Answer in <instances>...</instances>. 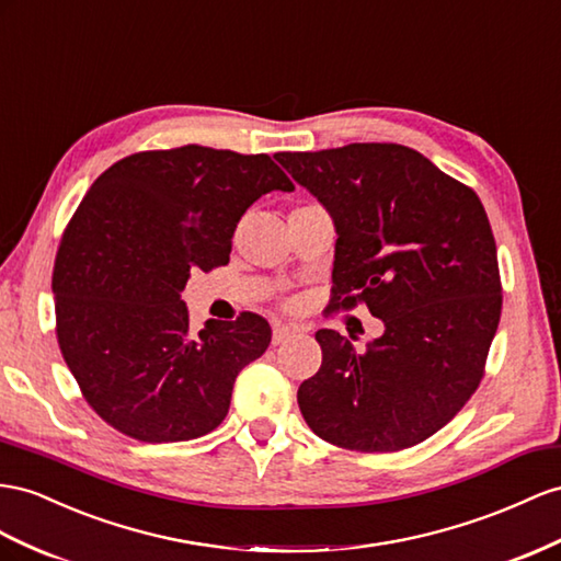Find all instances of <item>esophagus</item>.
Listing matches in <instances>:
<instances>
[{
    "instance_id": "esophagus-1",
    "label": "esophagus",
    "mask_w": 561,
    "mask_h": 561,
    "mask_svg": "<svg viewBox=\"0 0 561 561\" xmlns=\"http://www.w3.org/2000/svg\"><path fill=\"white\" fill-rule=\"evenodd\" d=\"M294 334H296V329L286 327V324H275V327H272V343L279 346V343H284L286 339H291Z\"/></svg>"
}]
</instances>
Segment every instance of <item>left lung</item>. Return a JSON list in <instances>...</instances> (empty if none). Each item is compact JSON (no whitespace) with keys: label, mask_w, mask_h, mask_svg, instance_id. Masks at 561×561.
<instances>
[{"label":"left lung","mask_w":561,"mask_h":561,"mask_svg":"<svg viewBox=\"0 0 561 561\" xmlns=\"http://www.w3.org/2000/svg\"><path fill=\"white\" fill-rule=\"evenodd\" d=\"M277 161L336 225L329 308L367 306L383 336L355 351L320 329L322 365L298 408L322 440L412 448L467 405L500 324L497 249L481 198L403 144L282 151Z\"/></svg>","instance_id":"obj_1"}]
</instances>
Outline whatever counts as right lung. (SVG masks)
Here are the masks:
<instances>
[{
  "label": "right lung",
  "mask_w": 561,
  "mask_h": 561,
  "mask_svg": "<svg viewBox=\"0 0 561 561\" xmlns=\"http://www.w3.org/2000/svg\"><path fill=\"white\" fill-rule=\"evenodd\" d=\"M275 190L294 182L267 153L186 144L125 156L84 194L54 261L56 341L108 426L175 443L227 417L237 375L272 329L241 312L192 334L180 294L192 272L229 263L241 215Z\"/></svg>",
  "instance_id": "obj_1"
}]
</instances>
